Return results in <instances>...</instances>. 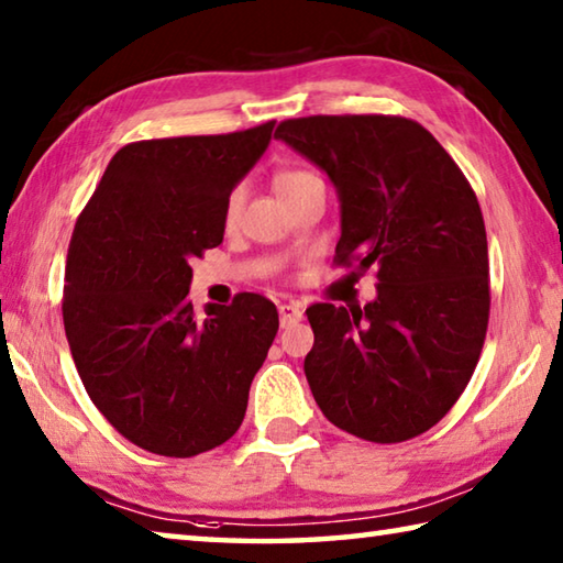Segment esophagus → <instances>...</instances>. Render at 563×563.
I'll use <instances>...</instances> for the list:
<instances>
[{
  "mask_svg": "<svg viewBox=\"0 0 563 563\" xmlns=\"http://www.w3.org/2000/svg\"><path fill=\"white\" fill-rule=\"evenodd\" d=\"M278 316H280V328H290L298 320H302V308L295 302H283L278 308Z\"/></svg>",
  "mask_w": 563,
  "mask_h": 563,
  "instance_id": "obj_1",
  "label": "esophagus"
}]
</instances>
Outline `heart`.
I'll list each match as a JSON object with an SVG mask.
<instances>
[{
  "label": "heart",
  "mask_w": 563,
  "mask_h": 563,
  "mask_svg": "<svg viewBox=\"0 0 563 563\" xmlns=\"http://www.w3.org/2000/svg\"><path fill=\"white\" fill-rule=\"evenodd\" d=\"M308 178H312V174H308V170H302V168H283L273 176V186H275V190H278V196L283 198L285 194H290L292 188H298L302 180H308ZM241 203H243V190L235 188L225 201V221L228 223H233L238 213H241Z\"/></svg>",
  "instance_id": "obj_1"
}]
</instances>
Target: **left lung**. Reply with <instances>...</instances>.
I'll return each mask as SVG.
<instances>
[{
  "mask_svg": "<svg viewBox=\"0 0 563 563\" xmlns=\"http://www.w3.org/2000/svg\"><path fill=\"white\" fill-rule=\"evenodd\" d=\"M275 139L310 158L340 196L335 265L375 271L365 308L305 310L316 345L305 377L332 424L407 442L464 393L489 325V253L479 201L430 131L405 117L280 121Z\"/></svg>",
  "mask_w": 563,
  "mask_h": 563,
  "instance_id": "left-lung-1",
  "label": "left lung"
}]
</instances>
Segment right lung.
Segmentation results:
<instances>
[{
  "label": "right lung",
  "mask_w": 563,
  "mask_h": 563,
  "mask_svg": "<svg viewBox=\"0 0 563 563\" xmlns=\"http://www.w3.org/2000/svg\"><path fill=\"white\" fill-rule=\"evenodd\" d=\"M275 121L117 151L76 218L64 330L91 402L161 456H196L238 432L278 332L258 292L198 316L190 261L223 243L225 201L271 144Z\"/></svg>",
  "instance_id": "1"
}]
</instances>
